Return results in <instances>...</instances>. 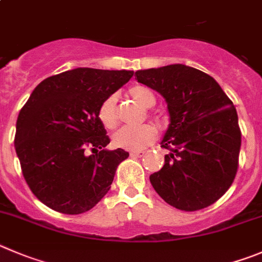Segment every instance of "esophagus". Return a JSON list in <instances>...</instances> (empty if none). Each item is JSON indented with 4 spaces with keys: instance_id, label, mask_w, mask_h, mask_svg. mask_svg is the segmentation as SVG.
Segmentation results:
<instances>
[{
    "instance_id": "esophagus-1",
    "label": "esophagus",
    "mask_w": 262,
    "mask_h": 262,
    "mask_svg": "<svg viewBox=\"0 0 262 262\" xmlns=\"http://www.w3.org/2000/svg\"><path fill=\"white\" fill-rule=\"evenodd\" d=\"M144 150H133V152H129V156L131 157H143L144 156Z\"/></svg>"
}]
</instances>
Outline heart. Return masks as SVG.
Returning <instances> with one entry per match:
<instances>
[{"label":"heart","instance_id":"b5f03b06","mask_svg":"<svg viewBox=\"0 0 262 262\" xmlns=\"http://www.w3.org/2000/svg\"><path fill=\"white\" fill-rule=\"evenodd\" d=\"M129 96L144 107H152L156 104V96L149 88L144 85H134L128 91ZM98 119L102 126L112 129L118 123L117 96L110 95L98 107ZM157 129L152 124H141L136 127H122L113 136V144L117 148L126 150H140L155 141Z\"/></svg>","mask_w":262,"mask_h":262}]
</instances>
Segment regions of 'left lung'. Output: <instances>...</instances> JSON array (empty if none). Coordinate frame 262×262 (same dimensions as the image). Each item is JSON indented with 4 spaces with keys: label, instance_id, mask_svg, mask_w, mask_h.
<instances>
[{
    "label": "left lung",
    "instance_id": "left-lung-1",
    "mask_svg": "<svg viewBox=\"0 0 262 262\" xmlns=\"http://www.w3.org/2000/svg\"><path fill=\"white\" fill-rule=\"evenodd\" d=\"M135 75L164 96L170 115L161 141L170 153L164 167L149 177L153 188L184 212L214 204L232 184L239 164L242 133L232 101L212 76L186 64Z\"/></svg>",
    "mask_w": 262,
    "mask_h": 262
}]
</instances>
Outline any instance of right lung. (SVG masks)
<instances>
[{"mask_svg":"<svg viewBox=\"0 0 262 262\" xmlns=\"http://www.w3.org/2000/svg\"><path fill=\"white\" fill-rule=\"evenodd\" d=\"M133 75L127 70L78 67L42 80L21 107L16 155L30 189L50 209L80 214L110 189L128 152L105 149L110 139L97 113L105 98Z\"/></svg>","mask_w":262,"mask_h":262,"instance_id":"add662e5","label":"right lung"}]
</instances>
